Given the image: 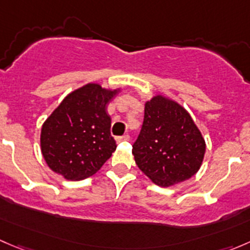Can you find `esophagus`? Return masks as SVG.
Here are the masks:
<instances>
[{"mask_svg":"<svg viewBox=\"0 0 250 250\" xmlns=\"http://www.w3.org/2000/svg\"><path fill=\"white\" fill-rule=\"evenodd\" d=\"M129 139H130V137L128 134H125V135H122V137L116 138V140H117L118 143H120V141H128Z\"/></svg>","mask_w":250,"mask_h":250,"instance_id":"esophagus-1","label":"esophagus"}]
</instances>
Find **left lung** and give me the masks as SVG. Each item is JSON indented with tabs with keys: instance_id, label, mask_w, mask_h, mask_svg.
<instances>
[{
	"instance_id": "left-lung-1",
	"label": "left lung",
	"mask_w": 250,
	"mask_h": 250,
	"mask_svg": "<svg viewBox=\"0 0 250 250\" xmlns=\"http://www.w3.org/2000/svg\"><path fill=\"white\" fill-rule=\"evenodd\" d=\"M133 155L139 169L156 185L185 181L200 169L206 143L190 113L162 95L145 104V113Z\"/></svg>"
}]
</instances>
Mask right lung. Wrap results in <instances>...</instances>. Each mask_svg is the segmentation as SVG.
I'll list each match as a JSON object with an SVG mask.
<instances>
[{"mask_svg":"<svg viewBox=\"0 0 250 250\" xmlns=\"http://www.w3.org/2000/svg\"><path fill=\"white\" fill-rule=\"evenodd\" d=\"M118 90L88 83L70 93L42 125L41 150L48 167L67 180L97 173L116 150L107 103Z\"/></svg>","mask_w":250,"mask_h":250,"instance_id":"obj_1","label":"right lung"}]
</instances>
